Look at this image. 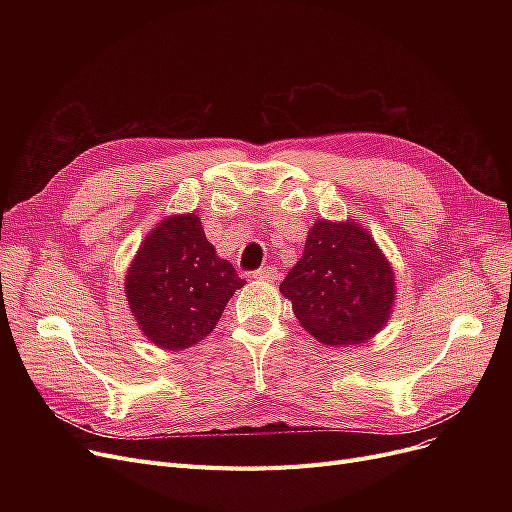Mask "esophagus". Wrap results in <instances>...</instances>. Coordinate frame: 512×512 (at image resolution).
Returning <instances> with one entry per match:
<instances>
[{"label": "esophagus", "instance_id": "obj_1", "mask_svg": "<svg viewBox=\"0 0 512 512\" xmlns=\"http://www.w3.org/2000/svg\"><path fill=\"white\" fill-rule=\"evenodd\" d=\"M251 278L261 280V282H274L278 278V270L272 265H265V267H259V270L251 272Z\"/></svg>", "mask_w": 512, "mask_h": 512}]
</instances>
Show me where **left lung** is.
Returning <instances> with one entry per match:
<instances>
[{
    "mask_svg": "<svg viewBox=\"0 0 512 512\" xmlns=\"http://www.w3.org/2000/svg\"><path fill=\"white\" fill-rule=\"evenodd\" d=\"M301 326L332 346L361 344L378 334L394 303V274L375 240L353 222L321 220L301 261L280 284Z\"/></svg>",
    "mask_w": 512,
    "mask_h": 512,
    "instance_id": "obj_1",
    "label": "left lung"
}]
</instances>
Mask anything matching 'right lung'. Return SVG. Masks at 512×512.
Instances as JSON below:
<instances>
[{
	"instance_id": "right-lung-1",
	"label": "right lung",
	"mask_w": 512,
	"mask_h": 512,
	"mask_svg": "<svg viewBox=\"0 0 512 512\" xmlns=\"http://www.w3.org/2000/svg\"><path fill=\"white\" fill-rule=\"evenodd\" d=\"M242 286L234 267L215 255L195 213L161 222L126 276L128 305L143 334L170 351L203 340Z\"/></svg>"
}]
</instances>
